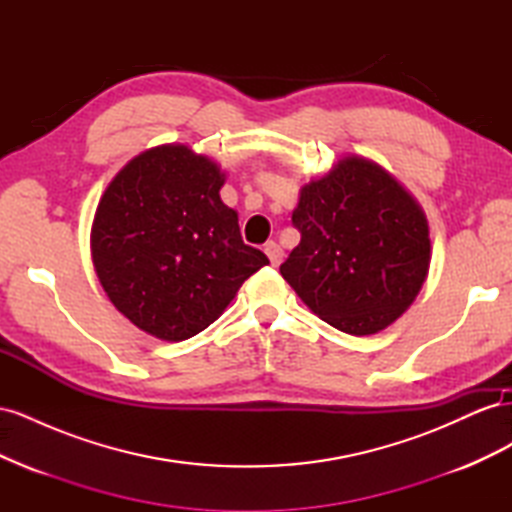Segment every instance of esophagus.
<instances>
[{
    "instance_id": "esophagus-1",
    "label": "esophagus",
    "mask_w": 512,
    "mask_h": 512,
    "mask_svg": "<svg viewBox=\"0 0 512 512\" xmlns=\"http://www.w3.org/2000/svg\"><path fill=\"white\" fill-rule=\"evenodd\" d=\"M265 254L269 256V260H271V265L273 267H277L282 262V258H284V250L280 245H277L275 241H269L267 245H265Z\"/></svg>"
}]
</instances>
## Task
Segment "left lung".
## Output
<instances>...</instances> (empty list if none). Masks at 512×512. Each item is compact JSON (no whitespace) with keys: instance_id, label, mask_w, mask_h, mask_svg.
<instances>
[{"instance_id":"1","label":"left lung","mask_w":512,"mask_h":512,"mask_svg":"<svg viewBox=\"0 0 512 512\" xmlns=\"http://www.w3.org/2000/svg\"><path fill=\"white\" fill-rule=\"evenodd\" d=\"M301 232L280 273L331 327L371 335L406 312L429 269L416 200L378 164L346 158L307 183L292 213Z\"/></svg>"}]
</instances>
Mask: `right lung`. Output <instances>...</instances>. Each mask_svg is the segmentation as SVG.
<instances>
[{"label":"right lung","mask_w":512,"mask_h":512,"mask_svg":"<svg viewBox=\"0 0 512 512\" xmlns=\"http://www.w3.org/2000/svg\"><path fill=\"white\" fill-rule=\"evenodd\" d=\"M222 185L218 164L162 145L136 156L106 188L91 256L108 299L145 333L166 342L194 337L269 265L243 243Z\"/></svg>","instance_id":"add662e5"}]
</instances>
